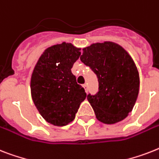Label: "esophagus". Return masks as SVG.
I'll return each instance as SVG.
<instances>
[{
  "mask_svg": "<svg viewBox=\"0 0 159 159\" xmlns=\"http://www.w3.org/2000/svg\"><path fill=\"white\" fill-rule=\"evenodd\" d=\"M83 87L84 89H85V91H86V92H87V90H88V85L87 84H84L83 85Z\"/></svg>",
  "mask_w": 159,
  "mask_h": 159,
  "instance_id": "1",
  "label": "esophagus"
}]
</instances>
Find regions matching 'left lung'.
I'll return each mask as SVG.
<instances>
[{
  "instance_id": "1",
  "label": "left lung",
  "mask_w": 159,
  "mask_h": 159,
  "mask_svg": "<svg viewBox=\"0 0 159 159\" xmlns=\"http://www.w3.org/2000/svg\"><path fill=\"white\" fill-rule=\"evenodd\" d=\"M80 59L97 76L99 91L87 95L97 119L113 124L126 118L140 87L137 68L128 53L117 44L105 42L84 48Z\"/></svg>"
}]
</instances>
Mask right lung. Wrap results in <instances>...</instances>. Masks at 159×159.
Instances as JSON below:
<instances>
[{
	"mask_svg": "<svg viewBox=\"0 0 159 159\" xmlns=\"http://www.w3.org/2000/svg\"><path fill=\"white\" fill-rule=\"evenodd\" d=\"M70 43L50 46L43 52L31 78L35 106L50 124L66 126L75 118L86 93L77 83L71 68L81 52Z\"/></svg>",
	"mask_w": 159,
	"mask_h": 159,
	"instance_id": "right-lung-1",
	"label": "right lung"
}]
</instances>
